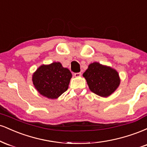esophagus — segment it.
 <instances>
[{
    "label": "esophagus",
    "mask_w": 147,
    "mask_h": 147,
    "mask_svg": "<svg viewBox=\"0 0 147 147\" xmlns=\"http://www.w3.org/2000/svg\"><path fill=\"white\" fill-rule=\"evenodd\" d=\"M75 77H81V75H82V73L81 72H78V73H75Z\"/></svg>",
    "instance_id": "34e87169"
}]
</instances>
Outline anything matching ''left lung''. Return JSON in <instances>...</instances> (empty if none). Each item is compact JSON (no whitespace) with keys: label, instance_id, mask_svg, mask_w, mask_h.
I'll list each match as a JSON object with an SVG mask.
<instances>
[{"label":"left lung","instance_id":"8db88e82","mask_svg":"<svg viewBox=\"0 0 147 147\" xmlns=\"http://www.w3.org/2000/svg\"><path fill=\"white\" fill-rule=\"evenodd\" d=\"M83 77L86 80L90 91L102 97L112 95L120 84V78L117 70L98 62L90 63Z\"/></svg>","mask_w":147,"mask_h":147}]
</instances>
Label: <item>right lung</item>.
Wrapping results in <instances>:
<instances>
[{
    "instance_id": "1",
    "label": "right lung",
    "mask_w": 147,
    "mask_h": 147,
    "mask_svg": "<svg viewBox=\"0 0 147 147\" xmlns=\"http://www.w3.org/2000/svg\"><path fill=\"white\" fill-rule=\"evenodd\" d=\"M72 74L60 62L41 65L32 75V82L36 90L48 99H57L68 88Z\"/></svg>"
}]
</instances>
